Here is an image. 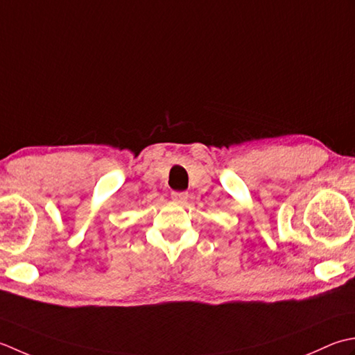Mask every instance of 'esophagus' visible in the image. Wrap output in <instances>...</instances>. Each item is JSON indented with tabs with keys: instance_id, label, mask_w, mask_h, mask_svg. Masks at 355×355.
<instances>
[{
	"instance_id": "obj_1",
	"label": "esophagus",
	"mask_w": 355,
	"mask_h": 355,
	"mask_svg": "<svg viewBox=\"0 0 355 355\" xmlns=\"http://www.w3.org/2000/svg\"><path fill=\"white\" fill-rule=\"evenodd\" d=\"M171 199L178 202V204H185L187 199H188V193L185 191H175L171 193Z\"/></svg>"
}]
</instances>
